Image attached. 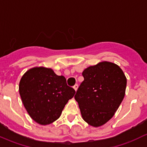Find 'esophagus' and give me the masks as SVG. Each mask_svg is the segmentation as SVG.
I'll list each match as a JSON object with an SVG mask.
<instances>
[{
	"mask_svg": "<svg viewBox=\"0 0 147 147\" xmlns=\"http://www.w3.org/2000/svg\"><path fill=\"white\" fill-rule=\"evenodd\" d=\"M78 84H75V85H74V90H76H76H77V89H78Z\"/></svg>",
	"mask_w": 147,
	"mask_h": 147,
	"instance_id": "1",
	"label": "esophagus"
}]
</instances>
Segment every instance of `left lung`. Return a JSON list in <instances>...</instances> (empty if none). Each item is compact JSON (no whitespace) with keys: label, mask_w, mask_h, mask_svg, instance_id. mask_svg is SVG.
Instances as JSON below:
<instances>
[{"label":"left lung","mask_w":147,"mask_h":147,"mask_svg":"<svg viewBox=\"0 0 147 147\" xmlns=\"http://www.w3.org/2000/svg\"><path fill=\"white\" fill-rule=\"evenodd\" d=\"M76 93L83 119L93 127L106 123L114 115L125 94L127 78L117 65L103 61L89 66Z\"/></svg>","instance_id":"8db88e82"}]
</instances>
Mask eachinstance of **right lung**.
<instances>
[{
	"label": "right lung",
	"instance_id": "obj_1",
	"mask_svg": "<svg viewBox=\"0 0 147 147\" xmlns=\"http://www.w3.org/2000/svg\"><path fill=\"white\" fill-rule=\"evenodd\" d=\"M19 91L30 117L44 125L60 117L65 105L76 93L73 88L67 86L64 76L44 67L33 68L24 74Z\"/></svg>",
	"mask_w": 147,
	"mask_h": 147
}]
</instances>
